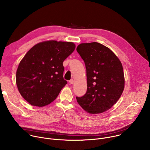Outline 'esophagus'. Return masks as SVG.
Returning <instances> with one entry per match:
<instances>
[{
	"label": "esophagus",
	"mask_w": 150,
	"mask_h": 150,
	"mask_svg": "<svg viewBox=\"0 0 150 150\" xmlns=\"http://www.w3.org/2000/svg\"><path fill=\"white\" fill-rule=\"evenodd\" d=\"M69 83H71V84H73L74 83V80L73 79H71L70 81H69Z\"/></svg>",
	"instance_id": "esophagus-1"
}]
</instances>
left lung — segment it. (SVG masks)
Listing matches in <instances>:
<instances>
[{
    "mask_svg": "<svg viewBox=\"0 0 150 150\" xmlns=\"http://www.w3.org/2000/svg\"><path fill=\"white\" fill-rule=\"evenodd\" d=\"M76 51L87 71V90L77 102L86 112L97 114L110 109L121 96L125 85L122 65L108 47L97 42L82 43Z\"/></svg>",
    "mask_w": 150,
    "mask_h": 150,
    "instance_id": "1",
    "label": "left lung"
}]
</instances>
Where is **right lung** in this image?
Returning <instances> with one entry per match:
<instances>
[{"label": "right lung", "mask_w": 150, "mask_h": 150, "mask_svg": "<svg viewBox=\"0 0 150 150\" xmlns=\"http://www.w3.org/2000/svg\"><path fill=\"white\" fill-rule=\"evenodd\" d=\"M72 42L47 41L33 46L20 62L16 74L18 89L30 104H49L67 84L63 62L75 50Z\"/></svg>", "instance_id": "add662e5"}]
</instances>
